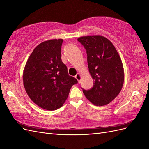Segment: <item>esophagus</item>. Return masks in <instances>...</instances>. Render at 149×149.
<instances>
[{
    "instance_id": "34e87169",
    "label": "esophagus",
    "mask_w": 149,
    "mask_h": 149,
    "mask_svg": "<svg viewBox=\"0 0 149 149\" xmlns=\"http://www.w3.org/2000/svg\"><path fill=\"white\" fill-rule=\"evenodd\" d=\"M75 78L76 79L78 80V81L79 83H81V74L80 73H77V74H76L75 76Z\"/></svg>"
}]
</instances>
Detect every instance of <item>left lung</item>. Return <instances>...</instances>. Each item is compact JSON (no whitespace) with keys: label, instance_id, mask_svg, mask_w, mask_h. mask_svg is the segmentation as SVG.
Instances as JSON below:
<instances>
[{"label":"left lung","instance_id":"obj_1","mask_svg":"<svg viewBox=\"0 0 149 149\" xmlns=\"http://www.w3.org/2000/svg\"><path fill=\"white\" fill-rule=\"evenodd\" d=\"M86 50L88 66L93 79L89 90L82 88L86 97L96 106L110 103L123 88L124 73L123 63L113 44L101 35L78 38Z\"/></svg>","mask_w":149,"mask_h":149}]
</instances>
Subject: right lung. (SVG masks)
Wrapping results in <instances>:
<instances>
[{"label": "right lung", "instance_id": "add662e5", "mask_svg": "<svg viewBox=\"0 0 149 149\" xmlns=\"http://www.w3.org/2000/svg\"><path fill=\"white\" fill-rule=\"evenodd\" d=\"M63 40L43 42L35 47L26 63L23 82L29 97L39 107L48 111L61 107L72 86L78 81L68 73L61 58Z\"/></svg>", "mask_w": 149, "mask_h": 149}]
</instances>
